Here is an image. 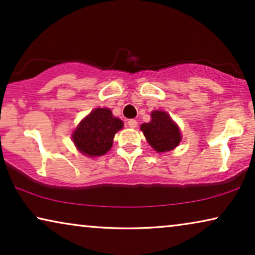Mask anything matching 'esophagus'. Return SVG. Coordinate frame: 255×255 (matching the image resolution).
Returning a JSON list of instances; mask_svg holds the SVG:
<instances>
[{"instance_id": "34e87169", "label": "esophagus", "mask_w": 255, "mask_h": 255, "mask_svg": "<svg viewBox=\"0 0 255 255\" xmlns=\"http://www.w3.org/2000/svg\"><path fill=\"white\" fill-rule=\"evenodd\" d=\"M137 121L135 120H128V127H130L131 128H134L135 127H137Z\"/></svg>"}]
</instances>
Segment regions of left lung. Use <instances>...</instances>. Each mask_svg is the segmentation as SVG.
<instances>
[{"label": "left lung", "mask_w": 255, "mask_h": 255, "mask_svg": "<svg viewBox=\"0 0 255 255\" xmlns=\"http://www.w3.org/2000/svg\"><path fill=\"white\" fill-rule=\"evenodd\" d=\"M151 122L140 125L146 140L158 153L169 152L181 141L180 128L168 114L162 110H154L151 114Z\"/></svg>", "instance_id": "left-lung-1"}]
</instances>
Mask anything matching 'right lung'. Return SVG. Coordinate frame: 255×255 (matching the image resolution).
<instances>
[{
  "mask_svg": "<svg viewBox=\"0 0 255 255\" xmlns=\"http://www.w3.org/2000/svg\"><path fill=\"white\" fill-rule=\"evenodd\" d=\"M123 122L114 117L108 108H97L80 122L72 139L82 154L104 155L113 146L114 137L123 128Z\"/></svg>",
  "mask_w": 255,
  "mask_h": 255,
  "instance_id": "right-lung-1",
  "label": "right lung"
}]
</instances>
